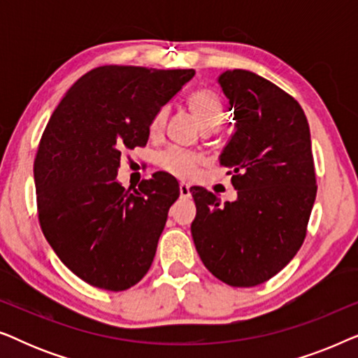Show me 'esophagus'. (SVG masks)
<instances>
[{
	"mask_svg": "<svg viewBox=\"0 0 358 358\" xmlns=\"http://www.w3.org/2000/svg\"><path fill=\"white\" fill-rule=\"evenodd\" d=\"M179 194H180V197H190V187H189V184H185V182H180L179 184Z\"/></svg>",
	"mask_w": 358,
	"mask_h": 358,
	"instance_id": "obj_1",
	"label": "esophagus"
}]
</instances>
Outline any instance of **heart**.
<instances>
[{"label": "heart", "instance_id": "heart-1", "mask_svg": "<svg viewBox=\"0 0 358 358\" xmlns=\"http://www.w3.org/2000/svg\"><path fill=\"white\" fill-rule=\"evenodd\" d=\"M187 106L195 120L202 127L203 131H213L222 125L224 117V106L222 97H220L213 90H197L189 96ZM168 109L163 107L156 112L153 120L150 124L151 134H158L163 129ZM202 163V158L195 153L179 150V148H168L161 151L158 156V166L166 173L178 176V178H189L194 174L197 166Z\"/></svg>", "mask_w": 358, "mask_h": 358}]
</instances>
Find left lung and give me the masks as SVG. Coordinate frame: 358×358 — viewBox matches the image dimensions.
<instances>
[{
  "mask_svg": "<svg viewBox=\"0 0 358 358\" xmlns=\"http://www.w3.org/2000/svg\"><path fill=\"white\" fill-rule=\"evenodd\" d=\"M236 131L220 155L238 190L222 203L192 187L190 227L203 266L231 287L267 282L295 257L316 199L310 125L301 106L266 78L246 70L220 75Z\"/></svg>",
  "mask_w": 358,
  "mask_h": 358,
  "instance_id": "8db88e82",
  "label": "left lung"
}]
</instances>
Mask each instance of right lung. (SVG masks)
I'll return each instance as SVG.
<instances>
[{
    "label": "right lung",
    "mask_w": 358,
    "mask_h": 358,
    "mask_svg": "<svg viewBox=\"0 0 358 358\" xmlns=\"http://www.w3.org/2000/svg\"><path fill=\"white\" fill-rule=\"evenodd\" d=\"M195 75L106 65L83 75L48 120L34 161L38 223L53 251L92 287L122 292L150 271L173 176L155 173L138 189L117 182L124 150L145 146L156 112Z\"/></svg>",
    "instance_id": "right-lung-1"
}]
</instances>
